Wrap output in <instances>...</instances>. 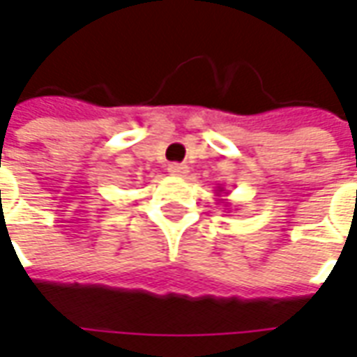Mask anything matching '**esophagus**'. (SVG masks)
Listing matches in <instances>:
<instances>
[{
    "label": "esophagus",
    "mask_w": 357,
    "mask_h": 357,
    "mask_svg": "<svg viewBox=\"0 0 357 357\" xmlns=\"http://www.w3.org/2000/svg\"><path fill=\"white\" fill-rule=\"evenodd\" d=\"M168 172H170L172 176H185L187 172H189V168H187L185 164H168Z\"/></svg>",
    "instance_id": "34e87169"
}]
</instances>
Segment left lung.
<instances>
[{"label": "left lung", "instance_id": "1", "mask_svg": "<svg viewBox=\"0 0 357 357\" xmlns=\"http://www.w3.org/2000/svg\"><path fill=\"white\" fill-rule=\"evenodd\" d=\"M216 191H218V197H220V195H222V193H225V189H224V187H218Z\"/></svg>", "mask_w": 357, "mask_h": 357}]
</instances>
